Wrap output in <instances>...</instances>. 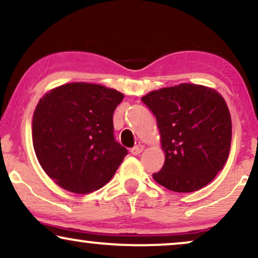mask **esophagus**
I'll list each match as a JSON object with an SVG mask.
<instances>
[{"label":"esophagus","instance_id":"1","mask_svg":"<svg viewBox=\"0 0 258 258\" xmlns=\"http://www.w3.org/2000/svg\"><path fill=\"white\" fill-rule=\"evenodd\" d=\"M143 151H144V146H143V145H137L133 149H131L132 155H135V156L140 155V153H142Z\"/></svg>","mask_w":258,"mask_h":258}]
</instances>
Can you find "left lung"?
Wrapping results in <instances>:
<instances>
[{
	"label": "left lung",
	"instance_id": "obj_1",
	"mask_svg": "<svg viewBox=\"0 0 258 258\" xmlns=\"http://www.w3.org/2000/svg\"><path fill=\"white\" fill-rule=\"evenodd\" d=\"M157 119L165 162L153 180L176 193H191L214 180L227 161L232 122L216 89L193 83L152 90L142 97Z\"/></svg>",
	"mask_w": 258,
	"mask_h": 258
}]
</instances>
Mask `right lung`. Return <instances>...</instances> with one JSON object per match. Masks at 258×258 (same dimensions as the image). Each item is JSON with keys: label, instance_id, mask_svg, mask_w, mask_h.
<instances>
[{"label": "right lung", "instance_id": "right-lung-1", "mask_svg": "<svg viewBox=\"0 0 258 258\" xmlns=\"http://www.w3.org/2000/svg\"><path fill=\"white\" fill-rule=\"evenodd\" d=\"M122 99L112 88L73 82L39 100L32 121L33 148L54 183L88 194L110 181L127 155L113 136V113Z\"/></svg>", "mask_w": 258, "mask_h": 258}]
</instances>
